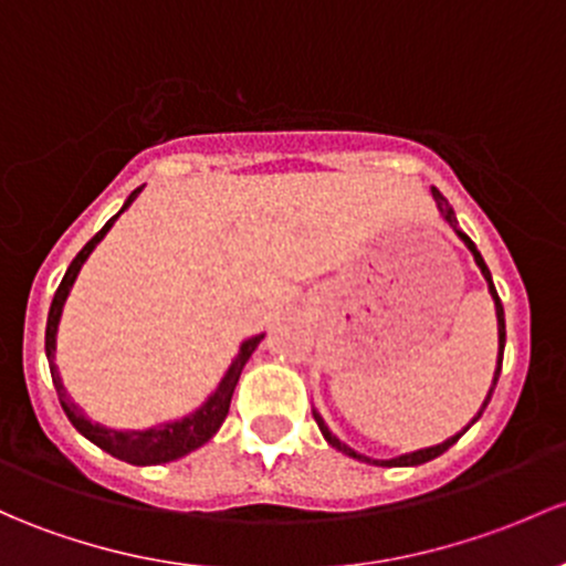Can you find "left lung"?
I'll return each instance as SVG.
<instances>
[{
	"mask_svg": "<svg viewBox=\"0 0 566 566\" xmlns=\"http://www.w3.org/2000/svg\"><path fill=\"white\" fill-rule=\"evenodd\" d=\"M431 192H433V198H437V206H439V211H442V217L448 219V224H450V228H453L455 233L461 235V241L467 243V247H469V252L474 254V263H478L480 271H483V276H485V282H488V290H491V298H493V303H496V319H499V360H496V374H493V385H491V390H488V396H485L483 407H480V412H478V418H480V415H483V409L488 407V401H491V396H493V388H496V382H499V371H502V353H504V338H507V331H504V308H502V301H499V293H496V287H493L491 271H488V265H485L483 254L478 252V247H474V241H472V238H469L467 233H463L461 228H458V219H455L453 208H450V203H448V198H444V195L439 192V189H431ZM478 418H474V420H478ZM314 420H317L319 431H323L325 442H328L331 448H336L338 453H344V455H349V458H358V461L374 463V467H420V463H426V461H433V458H437V455H442L444 450H450V448H453V444L458 442V439H461L463 433L469 431V426L474 423V420H472V423H469L467 428H463L461 433H455V437H450L448 442L437 444V448L415 450V453H407V455L390 458V461H377V458H368V455H360V453H355V450H353V448H347V444H344L342 439H338V437H333V431H331L328 426L323 423V418H319L317 412H314Z\"/></svg>",
	"mask_w": 566,
	"mask_h": 566,
	"instance_id": "8db88e82",
	"label": "left lung"
}]
</instances>
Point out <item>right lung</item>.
I'll return each instance as SVG.
<instances>
[{"label":"right lung","mask_w":566,"mask_h":566,"mask_svg":"<svg viewBox=\"0 0 566 566\" xmlns=\"http://www.w3.org/2000/svg\"><path fill=\"white\" fill-rule=\"evenodd\" d=\"M140 189L143 187H138L133 195H129L127 203H124V208L118 213H124L129 206H133V200L138 198ZM118 213L116 217H111L108 222H105V228L99 230V233L94 235L78 254H75V260L70 263L67 273H64L62 284H59L56 293H53L51 312H48V325H45V355H48V366H51L53 388H56V396H59V401H62V409H64V415L70 418V423L78 428L88 442H94L97 448H103L105 453H111L113 458H122V461L135 463V467H154V463L176 461V458L203 448L208 439L219 431V426L224 423V418H228V412H230V398H233L238 377H241L243 366H247V360L252 358V353L258 349V344L263 342V336H254V338H249V342L241 344L233 366L228 368V374L222 377L219 388L213 390V396L208 398L198 412L189 415V418L178 420V423H165L157 428H148V431H113V428H103V426L92 423V420H88L86 415H83L81 409L70 401L67 390H64V385H62V377H59L56 363H53V353H56V325H59V317H62V306H64V301H67V293H70V287H73L75 276H78L83 260H86L88 254H92V249L103 241V235L108 233L111 224L116 222Z\"/></svg>","instance_id":"obj_1"}]
</instances>
